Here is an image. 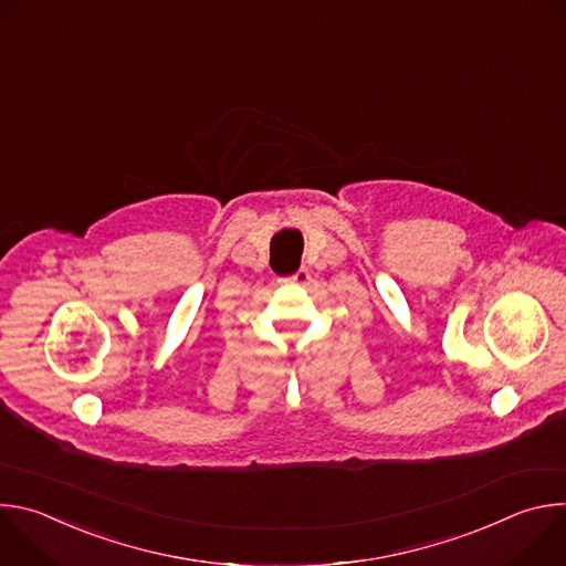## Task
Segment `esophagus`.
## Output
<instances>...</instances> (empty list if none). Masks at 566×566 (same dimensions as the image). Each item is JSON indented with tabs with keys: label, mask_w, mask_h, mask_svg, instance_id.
<instances>
[{
	"label": "esophagus",
	"mask_w": 566,
	"mask_h": 566,
	"mask_svg": "<svg viewBox=\"0 0 566 566\" xmlns=\"http://www.w3.org/2000/svg\"><path fill=\"white\" fill-rule=\"evenodd\" d=\"M284 282H293V284H308L311 282V273H308V269H300L297 273H293L291 277H286Z\"/></svg>",
	"instance_id": "1"
}]
</instances>
